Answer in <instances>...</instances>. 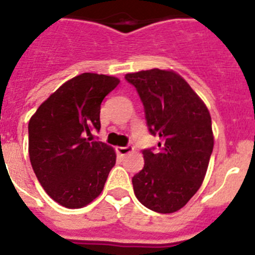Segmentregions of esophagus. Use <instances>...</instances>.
<instances>
[{"label":"esophagus","mask_w":255,"mask_h":255,"mask_svg":"<svg viewBox=\"0 0 255 255\" xmlns=\"http://www.w3.org/2000/svg\"><path fill=\"white\" fill-rule=\"evenodd\" d=\"M132 150H134V147H132V145H126V147L117 148V152H119V154H121V155H125V154H128V153H131Z\"/></svg>","instance_id":"obj_1"}]
</instances>
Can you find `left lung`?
<instances>
[{
	"label": "left lung",
	"instance_id": "left-lung-1",
	"mask_svg": "<svg viewBox=\"0 0 255 255\" xmlns=\"http://www.w3.org/2000/svg\"><path fill=\"white\" fill-rule=\"evenodd\" d=\"M144 106L148 130L158 135V148L143 150L144 167L132 177L144 207L173 213L188 203L206 176L213 150L208 108L190 85L168 70L126 74Z\"/></svg>",
	"mask_w": 255,
	"mask_h": 255
}]
</instances>
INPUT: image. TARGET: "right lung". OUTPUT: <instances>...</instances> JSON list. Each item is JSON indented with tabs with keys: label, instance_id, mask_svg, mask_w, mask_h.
Instances as JSON below:
<instances>
[{
	"label": "right lung",
	"instance_id": "add662e5",
	"mask_svg": "<svg viewBox=\"0 0 255 255\" xmlns=\"http://www.w3.org/2000/svg\"><path fill=\"white\" fill-rule=\"evenodd\" d=\"M115 76L84 73L61 85L29 121V158L47 194L82 208L102 193L116 163L110 145L92 140L101 129V103L119 85Z\"/></svg>",
	"mask_w": 255,
	"mask_h": 255
}]
</instances>
